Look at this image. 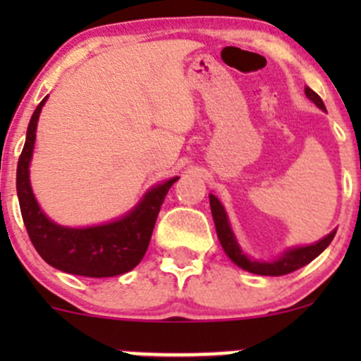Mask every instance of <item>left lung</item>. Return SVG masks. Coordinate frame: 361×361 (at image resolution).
<instances>
[{
	"label": "left lung",
	"mask_w": 361,
	"mask_h": 361,
	"mask_svg": "<svg viewBox=\"0 0 361 361\" xmlns=\"http://www.w3.org/2000/svg\"><path fill=\"white\" fill-rule=\"evenodd\" d=\"M305 96L312 101L318 108L325 110V104H323L322 97L311 90L309 87H305ZM209 204H211V213H213V220H214V227H216V234L218 239H220L221 246H224L225 253L228 255L232 262L235 265H239L245 271L253 272V274H260V276H285L290 274V272L297 271V269L304 267L307 265L309 262L314 260L326 246L332 243L334 235H336V231L330 232L325 239H322L319 243L311 246H302V248H295L286 251L281 258L274 262H257V260H250L245 253H243L241 248L238 246V241H235L234 234L231 231V225H228L227 220V213H225L224 206H221L220 201H218L214 195H209Z\"/></svg>",
	"instance_id": "left-lung-1"
}]
</instances>
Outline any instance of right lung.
<instances>
[{
    "mask_svg": "<svg viewBox=\"0 0 361 361\" xmlns=\"http://www.w3.org/2000/svg\"><path fill=\"white\" fill-rule=\"evenodd\" d=\"M45 101L47 97L32 113L17 164V195L29 239L47 264L69 274L111 278L129 272L147 253L160 206L178 178L152 188L136 209L111 224L87 228H68L54 224L39 209L29 185V162L35 148L36 123Z\"/></svg>",
    "mask_w": 361,
    "mask_h": 361,
    "instance_id": "right-lung-1",
    "label": "right lung"
}]
</instances>
